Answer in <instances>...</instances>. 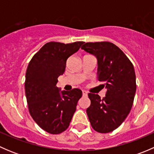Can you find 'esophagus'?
I'll list each match as a JSON object with an SVG mask.
<instances>
[{
	"mask_svg": "<svg viewBox=\"0 0 154 154\" xmlns=\"http://www.w3.org/2000/svg\"><path fill=\"white\" fill-rule=\"evenodd\" d=\"M83 97H87L88 96V93L86 91H83Z\"/></svg>",
	"mask_w": 154,
	"mask_h": 154,
	"instance_id": "obj_1",
	"label": "esophagus"
}]
</instances>
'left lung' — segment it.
I'll return each instance as SVG.
<instances>
[{
  "mask_svg": "<svg viewBox=\"0 0 154 154\" xmlns=\"http://www.w3.org/2000/svg\"><path fill=\"white\" fill-rule=\"evenodd\" d=\"M81 48L97 57V80L106 88V96L88 94L86 112L95 131L107 133L119 127L131 110L136 90L133 65L125 53L109 42H86Z\"/></svg>",
  "mask_w": 154,
  "mask_h": 154,
  "instance_id": "1",
  "label": "left lung"
}]
</instances>
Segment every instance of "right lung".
Returning <instances> with one entry per match:
<instances>
[{"label": "right lung", "instance_id": "obj_1", "mask_svg": "<svg viewBox=\"0 0 154 154\" xmlns=\"http://www.w3.org/2000/svg\"><path fill=\"white\" fill-rule=\"evenodd\" d=\"M83 43L50 42L32 57L27 66L24 88L29 112L35 123L51 134L67 130L82 97L79 88L60 92L57 83L66 70L68 58Z\"/></svg>", "mask_w": 154, "mask_h": 154}]
</instances>
